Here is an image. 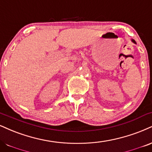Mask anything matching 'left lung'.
<instances>
[{
	"label": "left lung",
	"instance_id": "left-lung-1",
	"mask_svg": "<svg viewBox=\"0 0 152 152\" xmlns=\"http://www.w3.org/2000/svg\"><path fill=\"white\" fill-rule=\"evenodd\" d=\"M132 42H134V44H136V42H135L134 39H132Z\"/></svg>",
	"mask_w": 152,
	"mask_h": 152
}]
</instances>
